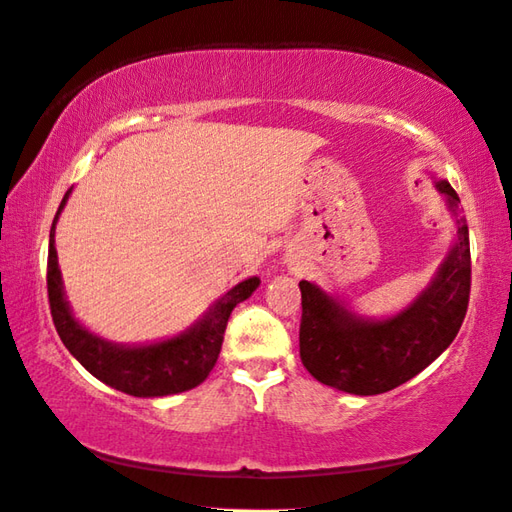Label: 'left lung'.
Instances as JSON below:
<instances>
[{
    "label": "left lung",
    "mask_w": 512,
    "mask_h": 512,
    "mask_svg": "<svg viewBox=\"0 0 512 512\" xmlns=\"http://www.w3.org/2000/svg\"><path fill=\"white\" fill-rule=\"evenodd\" d=\"M435 187L455 218V243L426 289L401 312L370 318L350 303L301 281V361L316 381L347 394H381L410 381L455 341L468 310L470 240L457 191Z\"/></svg>",
    "instance_id": "left-lung-1"
}]
</instances>
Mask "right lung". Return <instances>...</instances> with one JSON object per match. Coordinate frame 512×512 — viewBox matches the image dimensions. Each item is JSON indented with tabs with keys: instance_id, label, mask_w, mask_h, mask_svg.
Returning a JSON list of instances; mask_svg holds the SVG:
<instances>
[{
	"instance_id": "add662e5",
	"label": "right lung",
	"mask_w": 512,
	"mask_h": 512,
	"mask_svg": "<svg viewBox=\"0 0 512 512\" xmlns=\"http://www.w3.org/2000/svg\"><path fill=\"white\" fill-rule=\"evenodd\" d=\"M71 196V189L60 202V209L53 218L51 236H48V303H51V316L55 330L60 334L77 361L89 370L95 379L111 385L131 397H167L196 388L207 379L218 361L220 347H223L225 327L231 316V310L238 303L247 301L260 285V278L252 276L240 281L223 294L218 301L207 307L196 323H191L187 330L160 339L153 343H113L102 339L100 334L91 332L77 321L69 301L64 294L62 272L57 265L55 249V225L60 220L66 200Z\"/></svg>"
}]
</instances>
